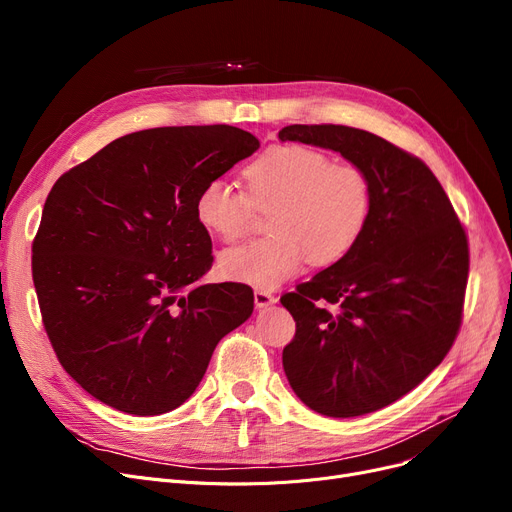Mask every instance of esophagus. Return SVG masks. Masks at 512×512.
<instances>
[{
    "label": "esophagus",
    "mask_w": 512,
    "mask_h": 512,
    "mask_svg": "<svg viewBox=\"0 0 512 512\" xmlns=\"http://www.w3.org/2000/svg\"><path fill=\"white\" fill-rule=\"evenodd\" d=\"M253 297H255V307L257 309H265V307H270L278 301L272 292H265V290H255Z\"/></svg>",
    "instance_id": "esophagus-1"
}]
</instances>
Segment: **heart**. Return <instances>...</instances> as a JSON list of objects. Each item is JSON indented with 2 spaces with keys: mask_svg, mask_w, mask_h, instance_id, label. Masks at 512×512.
Here are the masks:
<instances>
[{
  "mask_svg": "<svg viewBox=\"0 0 512 512\" xmlns=\"http://www.w3.org/2000/svg\"><path fill=\"white\" fill-rule=\"evenodd\" d=\"M274 236L226 249L220 255L224 278L274 290L297 276L307 259L330 265L355 247L371 209V186L363 170L336 166L307 145L267 149L245 168V191L213 178L197 195V220L218 238L232 242L247 234L253 207H274Z\"/></svg>",
  "mask_w": 512,
  "mask_h": 512,
  "instance_id": "1",
  "label": "heart"
}]
</instances>
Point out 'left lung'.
Instances as JSON below:
<instances>
[{"mask_svg":"<svg viewBox=\"0 0 512 512\" xmlns=\"http://www.w3.org/2000/svg\"><path fill=\"white\" fill-rule=\"evenodd\" d=\"M278 139L340 153L371 186L355 247L280 299L297 321L282 353L288 384L326 417L384 409L442 363L459 332L465 230L432 170L378 134L292 124Z\"/></svg>","mask_w":512,"mask_h":512,"instance_id":"8db88e82","label":"left lung"}]
</instances>
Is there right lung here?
Masks as SVG:
<instances>
[{"label":"right lung","mask_w":512,"mask_h":512,"mask_svg":"<svg viewBox=\"0 0 512 512\" xmlns=\"http://www.w3.org/2000/svg\"><path fill=\"white\" fill-rule=\"evenodd\" d=\"M259 149L236 126L126 134L53 184L33 242L43 326L62 367L128 415L174 411L253 313L245 284H199L211 238L197 195Z\"/></svg>","instance_id":"right-lung-1"}]
</instances>
